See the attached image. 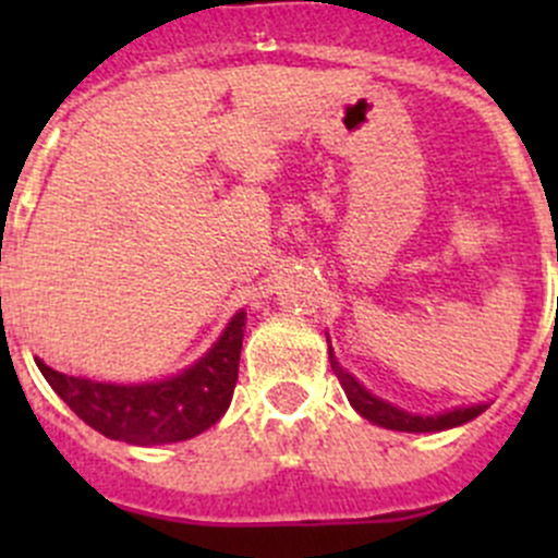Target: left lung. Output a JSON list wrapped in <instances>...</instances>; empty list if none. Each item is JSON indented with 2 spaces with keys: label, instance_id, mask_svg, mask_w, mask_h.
I'll list each match as a JSON object with an SVG mask.
<instances>
[{
  "label": "left lung",
  "instance_id": "1",
  "mask_svg": "<svg viewBox=\"0 0 558 558\" xmlns=\"http://www.w3.org/2000/svg\"><path fill=\"white\" fill-rule=\"evenodd\" d=\"M326 340H329V337H326ZM329 362H331V369H335L337 380H340L342 391H345L348 402L353 404V410H356L362 418L384 426V429L415 432V435H421V432L453 429V426H461L466 424V421L477 418V415L488 408V404H470V408H453V410H446V413H435V415L408 413V410L397 408V404L386 402V399L375 397L373 391H367V388L359 384L348 369L340 367V362L335 359L331 348H329Z\"/></svg>",
  "mask_w": 558,
  "mask_h": 558
}]
</instances>
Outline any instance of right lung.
Listing matches in <instances>:
<instances>
[{
    "label": "right lung",
    "instance_id": "add662e5",
    "mask_svg": "<svg viewBox=\"0 0 558 558\" xmlns=\"http://www.w3.org/2000/svg\"><path fill=\"white\" fill-rule=\"evenodd\" d=\"M245 320V311L234 313L205 356L172 378L148 384H102L59 373L39 356L35 362L50 388L99 435L132 446H167L202 435L227 413L238 384Z\"/></svg>",
    "mask_w": 558,
    "mask_h": 558
}]
</instances>
